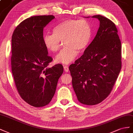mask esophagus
Listing matches in <instances>:
<instances>
[{
    "instance_id": "34e87169",
    "label": "esophagus",
    "mask_w": 133,
    "mask_h": 133,
    "mask_svg": "<svg viewBox=\"0 0 133 133\" xmlns=\"http://www.w3.org/2000/svg\"><path fill=\"white\" fill-rule=\"evenodd\" d=\"M63 68H64V71H65V72H68V71H69V67H68L67 66H64Z\"/></svg>"
}]
</instances>
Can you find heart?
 Listing matches in <instances>:
<instances>
[{"mask_svg": "<svg viewBox=\"0 0 133 133\" xmlns=\"http://www.w3.org/2000/svg\"><path fill=\"white\" fill-rule=\"evenodd\" d=\"M91 37V25L88 21L69 19L57 24L53 29V34H44L43 42L48 50L56 53L59 50L61 42H64L66 47L56 56L55 60L57 63L67 64L76 57L78 50H85Z\"/></svg>", "mask_w": 133, "mask_h": 133, "instance_id": "obj_1", "label": "heart"}]
</instances>
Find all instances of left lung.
<instances>
[{"instance_id":"8db88e82","label":"left lung","mask_w":133,"mask_h":133,"mask_svg":"<svg viewBox=\"0 0 133 133\" xmlns=\"http://www.w3.org/2000/svg\"><path fill=\"white\" fill-rule=\"evenodd\" d=\"M92 17L100 21L96 35L69 67L77 99L88 105L99 104L109 96L121 69V44L115 24L100 15Z\"/></svg>"}]
</instances>
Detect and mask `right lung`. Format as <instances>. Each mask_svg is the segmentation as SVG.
Segmentation results:
<instances>
[{"mask_svg": "<svg viewBox=\"0 0 133 133\" xmlns=\"http://www.w3.org/2000/svg\"><path fill=\"white\" fill-rule=\"evenodd\" d=\"M55 17L38 16L22 22L12 37V72L21 97L34 107L48 105L54 97L63 66L48 67L52 58L43 42V28Z\"/></svg>", "mask_w": 133, "mask_h": 133, "instance_id": "add662e5", "label": "right lung"}]
</instances>
